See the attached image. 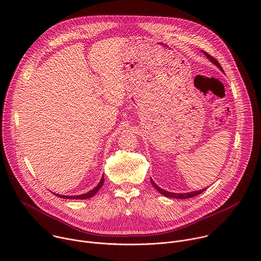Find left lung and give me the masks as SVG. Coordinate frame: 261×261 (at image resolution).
Returning <instances> with one entry per match:
<instances>
[{
    "label": "left lung",
    "instance_id": "obj_1",
    "mask_svg": "<svg viewBox=\"0 0 261 261\" xmlns=\"http://www.w3.org/2000/svg\"><path fill=\"white\" fill-rule=\"evenodd\" d=\"M202 53L206 56V58L215 65V66H217L222 72H224L223 71V69H222V67H221V65L219 64V62L216 60V59H214L212 56H210L208 54H206L205 51H203L202 50ZM151 182H152V185L154 186V188L159 192V193H161L162 195H164V196H166V197H170V198H177V199H186V198H191V197H194V196H196V195H199L200 193H202L204 190H205V188L204 189H201V190H198V191H193V192H189V193H172V192H168V191H165V190H163V189H161L158 185H156L155 182H154V180L151 178Z\"/></svg>",
    "mask_w": 261,
    "mask_h": 261
}]
</instances>
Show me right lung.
<instances>
[{
  "mask_svg": "<svg viewBox=\"0 0 261 261\" xmlns=\"http://www.w3.org/2000/svg\"><path fill=\"white\" fill-rule=\"evenodd\" d=\"M104 182V175H102L99 184L96 186V187L94 189H92L91 191L85 193V194H81V195H73V196H69V195H60V194H56L54 193L56 196L58 197H61V198H64V199H88L90 197H93L102 187V185Z\"/></svg>",
  "mask_w": 261,
  "mask_h": 261,
  "instance_id": "1",
  "label": "right lung"
}]
</instances>
